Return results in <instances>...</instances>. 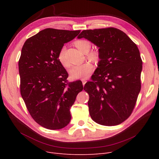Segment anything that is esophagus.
Listing matches in <instances>:
<instances>
[{"instance_id": "esophagus-1", "label": "esophagus", "mask_w": 159, "mask_h": 159, "mask_svg": "<svg viewBox=\"0 0 159 159\" xmlns=\"http://www.w3.org/2000/svg\"><path fill=\"white\" fill-rule=\"evenodd\" d=\"M87 79H82L81 80H82V84H83V86H84L85 85V84H86V82H87V80H86Z\"/></svg>"}]
</instances>
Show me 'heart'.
Segmentation results:
<instances>
[{"label": "heart", "instance_id": "b5f03b06", "mask_svg": "<svg viewBox=\"0 0 159 159\" xmlns=\"http://www.w3.org/2000/svg\"><path fill=\"white\" fill-rule=\"evenodd\" d=\"M74 46L82 53L86 54L88 60L93 62L95 64H98L101 61V54L98 50H91V44L89 41L84 39L77 40L74 42ZM58 62L66 69L70 68L71 64L67 60L65 56V50L62 49L58 54ZM93 66L89 62H85L79 66H76L70 70V75L73 79H86L89 77L91 73L93 71Z\"/></svg>", "mask_w": 159, "mask_h": 159}]
</instances>
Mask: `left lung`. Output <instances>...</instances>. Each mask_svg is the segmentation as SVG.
<instances>
[{
  "instance_id": "left-lung-1",
  "label": "left lung",
  "mask_w": 159,
  "mask_h": 159,
  "mask_svg": "<svg viewBox=\"0 0 159 159\" xmlns=\"http://www.w3.org/2000/svg\"><path fill=\"white\" fill-rule=\"evenodd\" d=\"M97 45L101 61L84 87L89 98V115L103 126L126 120L135 106L143 69L139 50L122 31L112 27L83 30L77 37Z\"/></svg>"
}]
</instances>
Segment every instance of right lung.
I'll list each match as a JSON object with an SVG mask.
<instances>
[{"label":"right lung","instance_id":"right-lung-1","mask_svg":"<svg viewBox=\"0 0 159 159\" xmlns=\"http://www.w3.org/2000/svg\"><path fill=\"white\" fill-rule=\"evenodd\" d=\"M80 30L46 28L28 39L19 61L20 94L33 119L48 129H60L71 120L70 107L83 89L80 80L68 82L58 62L64 44Z\"/></svg>","mask_w":159,"mask_h":159}]
</instances>
